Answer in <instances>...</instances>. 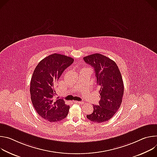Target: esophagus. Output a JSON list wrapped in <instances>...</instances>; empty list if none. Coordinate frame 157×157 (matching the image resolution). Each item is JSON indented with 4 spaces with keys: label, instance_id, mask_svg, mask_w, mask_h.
<instances>
[{
    "label": "esophagus",
    "instance_id": "obj_1",
    "mask_svg": "<svg viewBox=\"0 0 157 157\" xmlns=\"http://www.w3.org/2000/svg\"><path fill=\"white\" fill-rule=\"evenodd\" d=\"M75 102L76 103H78V104H83V102H82V101H75Z\"/></svg>",
    "mask_w": 157,
    "mask_h": 157
}]
</instances>
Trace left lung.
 <instances>
[{
    "label": "left lung",
    "instance_id": "8db88e82",
    "mask_svg": "<svg viewBox=\"0 0 157 157\" xmlns=\"http://www.w3.org/2000/svg\"><path fill=\"white\" fill-rule=\"evenodd\" d=\"M83 60L94 68L100 95L98 105H93L94 112L86 118L95 123L105 122L121 105L124 92L122 77L116 63L105 56L94 54L84 57Z\"/></svg>",
    "mask_w": 157,
    "mask_h": 157
}]
</instances>
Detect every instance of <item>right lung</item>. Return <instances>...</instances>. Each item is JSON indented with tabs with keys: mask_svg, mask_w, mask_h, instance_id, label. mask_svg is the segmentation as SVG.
Segmentation results:
<instances>
[{
	"mask_svg": "<svg viewBox=\"0 0 157 157\" xmlns=\"http://www.w3.org/2000/svg\"><path fill=\"white\" fill-rule=\"evenodd\" d=\"M72 57L53 54L42 59L35 68L30 81V97L37 113L50 122L65 118L70 106L63 99H53L56 83L65 68L74 62Z\"/></svg>",
	"mask_w": 157,
	"mask_h": 157,
	"instance_id": "obj_1",
	"label": "right lung"
}]
</instances>
